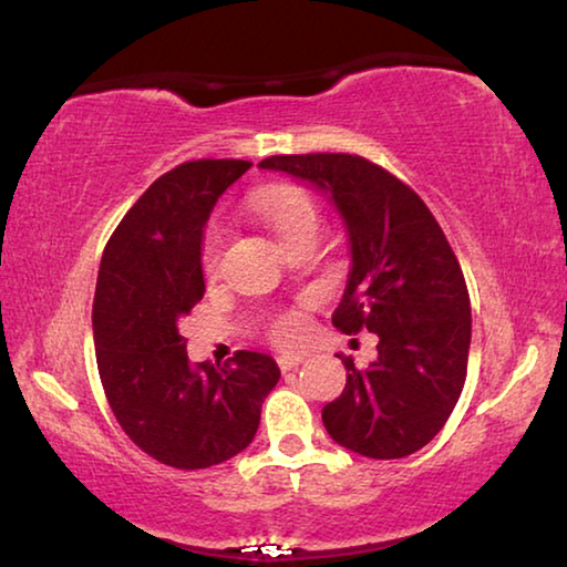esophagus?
Masks as SVG:
<instances>
[{
  "instance_id": "esophagus-1",
  "label": "esophagus",
  "mask_w": 567,
  "mask_h": 567,
  "mask_svg": "<svg viewBox=\"0 0 567 567\" xmlns=\"http://www.w3.org/2000/svg\"><path fill=\"white\" fill-rule=\"evenodd\" d=\"M301 364H303V354H281V357H278V367H281V371L299 369Z\"/></svg>"
}]
</instances>
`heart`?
<instances>
[{
  "mask_svg": "<svg viewBox=\"0 0 567 567\" xmlns=\"http://www.w3.org/2000/svg\"><path fill=\"white\" fill-rule=\"evenodd\" d=\"M250 206H254L256 216L274 230V236L281 240L284 248L303 236L319 234L321 228V216L317 206H313V200L299 188L261 190L250 198ZM220 240V228H210L206 244H203V264H206V268L216 266ZM306 329H309V323H306L303 311H289L276 319L271 337L278 344H293V341H299L303 337Z\"/></svg>",
  "mask_w": 567,
  "mask_h": 567,
  "instance_id": "heart-1",
  "label": "heart"
}]
</instances>
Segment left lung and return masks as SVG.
Listing matches in <instances>:
<instances>
[{"label":"left lung","mask_w":567,"mask_h":567,"mask_svg":"<svg viewBox=\"0 0 567 567\" xmlns=\"http://www.w3.org/2000/svg\"><path fill=\"white\" fill-rule=\"evenodd\" d=\"M286 173L329 198L347 228L351 268L333 327L377 333V359L347 367V386L323 406L331 440L361 457L422 450L457 404L467 377L472 313L465 276L424 200L359 155H274Z\"/></svg>","instance_id":"8db88e82"}]
</instances>
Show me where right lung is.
<instances>
[{"label": "right lung", "instance_id": "1", "mask_svg": "<svg viewBox=\"0 0 567 567\" xmlns=\"http://www.w3.org/2000/svg\"><path fill=\"white\" fill-rule=\"evenodd\" d=\"M248 168V161H193L161 175L120 220L100 261L92 337L102 389L127 437L178 470L244 452L281 379L261 351L193 367L178 329L206 293L203 228Z\"/></svg>", "mask_w": 567, "mask_h": 567}]
</instances>
